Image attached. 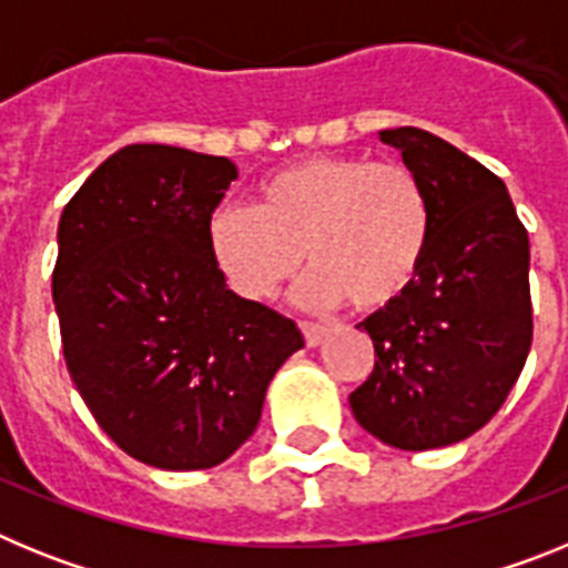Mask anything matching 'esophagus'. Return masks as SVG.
Returning a JSON list of instances; mask_svg holds the SVG:
<instances>
[{"label":"esophagus","instance_id":"esophagus-1","mask_svg":"<svg viewBox=\"0 0 568 568\" xmlns=\"http://www.w3.org/2000/svg\"><path fill=\"white\" fill-rule=\"evenodd\" d=\"M301 333H304V341L307 346H318L327 335V327H321V324H313V321H301Z\"/></svg>","mask_w":568,"mask_h":568}]
</instances>
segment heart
Masks as SVG:
<instances>
[{"label":"heart","instance_id":"b5f03b06","mask_svg":"<svg viewBox=\"0 0 568 568\" xmlns=\"http://www.w3.org/2000/svg\"><path fill=\"white\" fill-rule=\"evenodd\" d=\"M433 235L429 202L404 164L358 155H315L258 187V207L224 204L210 215L215 270L235 295L264 301L287 284L307 253L318 270L301 290L310 307L341 298L375 313L418 278Z\"/></svg>","mask_w":568,"mask_h":568}]
</instances>
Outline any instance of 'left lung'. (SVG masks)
I'll return each instance as SVG.
<instances>
[{
    "label": "left lung",
    "mask_w": 568,
    "mask_h": 568,
    "mask_svg": "<svg viewBox=\"0 0 568 568\" xmlns=\"http://www.w3.org/2000/svg\"><path fill=\"white\" fill-rule=\"evenodd\" d=\"M378 135L424 187L433 235L413 287L358 324L375 369L349 406L386 446L424 453L489 424L524 369L529 235L506 184L480 162L418 128Z\"/></svg>",
    "instance_id": "left-lung-1"
}]
</instances>
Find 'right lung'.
I'll use <instances>...</instances> for the list:
<instances>
[{
	"label": "right lung",
	"mask_w": 568,
	"mask_h": 568,
	"mask_svg": "<svg viewBox=\"0 0 568 568\" xmlns=\"http://www.w3.org/2000/svg\"><path fill=\"white\" fill-rule=\"evenodd\" d=\"M235 179L224 155L128 144L59 219L68 373L113 444L155 469L227 460L304 346L295 321L235 295L210 258V215Z\"/></svg>",
	"instance_id": "1"
}]
</instances>
